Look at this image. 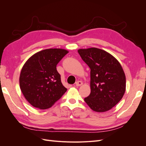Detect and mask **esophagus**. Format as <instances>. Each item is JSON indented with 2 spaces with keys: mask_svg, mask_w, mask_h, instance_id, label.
I'll use <instances>...</instances> for the list:
<instances>
[{
  "mask_svg": "<svg viewBox=\"0 0 146 146\" xmlns=\"http://www.w3.org/2000/svg\"><path fill=\"white\" fill-rule=\"evenodd\" d=\"M83 84V82L82 81H77L76 82V86H80Z\"/></svg>",
  "mask_w": 146,
  "mask_h": 146,
  "instance_id": "esophagus-1",
  "label": "esophagus"
}]
</instances>
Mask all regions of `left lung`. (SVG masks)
<instances>
[{
	"label": "left lung",
	"mask_w": 146,
	"mask_h": 146,
	"mask_svg": "<svg viewBox=\"0 0 146 146\" xmlns=\"http://www.w3.org/2000/svg\"><path fill=\"white\" fill-rule=\"evenodd\" d=\"M78 52L91 69V93L84 100L94 111H108L122 99L125 91V76L121 64L100 48H82Z\"/></svg>",
	"instance_id": "left-lung-1"
}]
</instances>
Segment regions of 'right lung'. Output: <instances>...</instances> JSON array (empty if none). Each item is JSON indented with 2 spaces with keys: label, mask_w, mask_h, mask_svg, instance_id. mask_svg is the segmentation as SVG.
Segmentation results:
<instances>
[{
  "label": "right lung",
  "mask_w": 146,
  "mask_h": 146,
  "mask_svg": "<svg viewBox=\"0 0 146 146\" xmlns=\"http://www.w3.org/2000/svg\"><path fill=\"white\" fill-rule=\"evenodd\" d=\"M68 53L62 48H48L36 53L23 66L20 88L26 100L34 107L50 108L67 91L61 83L56 65Z\"/></svg>",
  "instance_id": "1"
}]
</instances>
